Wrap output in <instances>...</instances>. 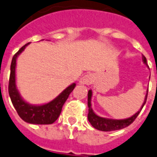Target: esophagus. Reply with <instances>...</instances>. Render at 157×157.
I'll list each match as a JSON object with an SVG mask.
<instances>
[{"instance_id":"1","label":"esophagus","mask_w":157,"mask_h":157,"mask_svg":"<svg viewBox=\"0 0 157 157\" xmlns=\"http://www.w3.org/2000/svg\"><path fill=\"white\" fill-rule=\"evenodd\" d=\"M94 76L91 73H87L83 76L82 78L80 80V83L82 85H91L94 82Z\"/></svg>"}]
</instances>
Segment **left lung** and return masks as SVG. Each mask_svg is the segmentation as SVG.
Instances as JSON below:
<instances>
[{
	"mask_svg": "<svg viewBox=\"0 0 157 157\" xmlns=\"http://www.w3.org/2000/svg\"><path fill=\"white\" fill-rule=\"evenodd\" d=\"M143 61L144 63L147 65V59L145 56L143 55ZM91 97L92 91L90 90L88 93V106H89V113H88V120L91 123V125L94 128L102 131V132H111V131H116V130H120L128 127L130 124L133 123L135 119L137 118V116L140 113L141 109H143L144 105L146 103L147 98V94L145 96L144 101L143 103V105L141 106L140 109L139 110L136 114H134L132 117L127 119H122V120H114V119H109V118H105L99 117L95 113L91 108Z\"/></svg>",
	"mask_w": 157,
	"mask_h": 157,
	"instance_id": "obj_1",
	"label": "left lung"
}]
</instances>
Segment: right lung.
<instances>
[{
    "label": "right lung",
    "instance_id": "add662e5",
    "mask_svg": "<svg viewBox=\"0 0 157 157\" xmlns=\"http://www.w3.org/2000/svg\"><path fill=\"white\" fill-rule=\"evenodd\" d=\"M28 44L29 43L21 47L12 59L9 81V94L13 105L17 110V113L22 120L32 124H52L59 118L63 104L69 96V94L74 90L76 84L69 85L56 98L45 105H31L22 100L17 90L15 84V67L17 57L25 49Z\"/></svg>",
    "mask_w": 157,
    "mask_h": 157
}]
</instances>
